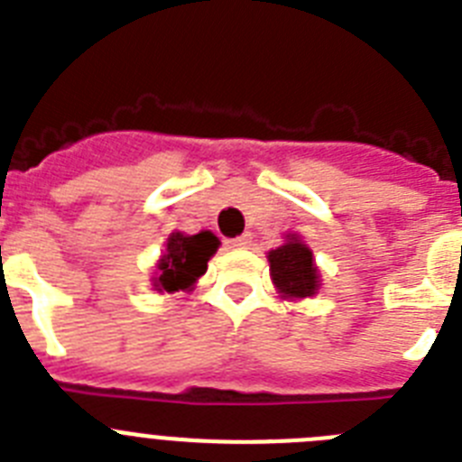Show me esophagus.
<instances>
[{"mask_svg": "<svg viewBox=\"0 0 462 462\" xmlns=\"http://www.w3.org/2000/svg\"><path fill=\"white\" fill-rule=\"evenodd\" d=\"M250 243H252L250 234H243L238 236V238L226 240V247H231V250H243V247H250Z\"/></svg>", "mask_w": 462, "mask_h": 462, "instance_id": "1", "label": "esophagus"}]
</instances>
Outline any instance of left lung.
I'll return each mask as SVG.
<instances>
[{
  "label": "left lung",
  "instance_id": "8db88e82",
  "mask_svg": "<svg viewBox=\"0 0 462 462\" xmlns=\"http://www.w3.org/2000/svg\"><path fill=\"white\" fill-rule=\"evenodd\" d=\"M271 280L284 300H303L317 296L321 287L319 266L314 254L298 234L284 236V243L268 252Z\"/></svg>",
  "mask_w": 462,
  "mask_h": 462
}]
</instances>
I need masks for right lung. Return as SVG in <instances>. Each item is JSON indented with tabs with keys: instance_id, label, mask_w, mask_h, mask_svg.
<instances>
[{
	"instance_id": "right-lung-1",
	"label": "right lung",
	"mask_w": 462,
	"mask_h": 462,
	"mask_svg": "<svg viewBox=\"0 0 462 462\" xmlns=\"http://www.w3.org/2000/svg\"><path fill=\"white\" fill-rule=\"evenodd\" d=\"M219 238L212 231H199L187 236L173 231L166 238L164 252L157 259L152 277V289L157 293L191 291L199 277L206 275L208 261L215 256Z\"/></svg>"
}]
</instances>
